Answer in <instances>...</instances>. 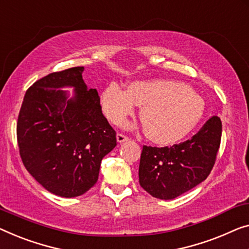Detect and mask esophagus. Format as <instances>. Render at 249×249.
Segmentation results:
<instances>
[{"mask_svg":"<svg viewBox=\"0 0 249 249\" xmlns=\"http://www.w3.org/2000/svg\"><path fill=\"white\" fill-rule=\"evenodd\" d=\"M116 139H117V142L118 143H124V142H126V141L129 140L127 136L124 135V134H121V133H117Z\"/></svg>","mask_w":249,"mask_h":249,"instance_id":"1","label":"esophagus"}]
</instances>
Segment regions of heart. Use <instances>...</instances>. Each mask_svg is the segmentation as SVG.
<instances>
[{
	"mask_svg": "<svg viewBox=\"0 0 249 249\" xmlns=\"http://www.w3.org/2000/svg\"><path fill=\"white\" fill-rule=\"evenodd\" d=\"M102 110L113 124H121L141 106L146 136L162 145L177 143L194 129L205 114L203 99L183 84L154 79L131 83L126 91L110 84L99 98Z\"/></svg>",
	"mask_w": 249,
	"mask_h": 249,
	"instance_id": "obj_1",
	"label": "heart"
}]
</instances>
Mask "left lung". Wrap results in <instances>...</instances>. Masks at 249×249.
<instances>
[{"label": "left lung", "instance_id": "left-lung-1", "mask_svg": "<svg viewBox=\"0 0 249 249\" xmlns=\"http://www.w3.org/2000/svg\"><path fill=\"white\" fill-rule=\"evenodd\" d=\"M222 125L218 116L208 120L190 140L172 146H143L140 184L152 196L171 200L207 179L220 146Z\"/></svg>", "mask_w": 249, "mask_h": 249}]
</instances>
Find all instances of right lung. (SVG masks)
<instances>
[{
  "label": "right lung",
  "instance_id": "1",
  "mask_svg": "<svg viewBox=\"0 0 249 249\" xmlns=\"http://www.w3.org/2000/svg\"><path fill=\"white\" fill-rule=\"evenodd\" d=\"M83 71L73 67L36 80L25 92L17 124L25 169L46 190L65 198L84 195L97 182L103 158L116 146V132ZM66 87L74 88L71 99Z\"/></svg>",
  "mask_w": 249,
  "mask_h": 249
}]
</instances>
